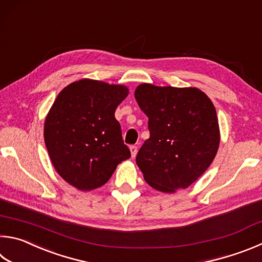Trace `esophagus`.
<instances>
[{
  "label": "esophagus",
  "mask_w": 262,
  "mask_h": 262,
  "mask_svg": "<svg viewBox=\"0 0 262 262\" xmlns=\"http://www.w3.org/2000/svg\"><path fill=\"white\" fill-rule=\"evenodd\" d=\"M130 154H132V157L133 158H134V157L136 156V154H137V146L136 145H130Z\"/></svg>",
  "instance_id": "obj_1"
}]
</instances>
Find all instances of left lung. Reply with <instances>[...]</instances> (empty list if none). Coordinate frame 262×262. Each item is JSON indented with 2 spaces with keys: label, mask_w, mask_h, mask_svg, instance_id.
Wrapping results in <instances>:
<instances>
[{
  "label": "left lung",
  "mask_w": 262,
  "mask_h": 262,
  "mask_svg": "<svg viewBox=\"0 0 262 262\" xmlns=\"http://www.w3.org/2000/svg\"><path fill=\"white\" fill-rule=\"evenodd\" d=\"M134 95L149 118L150 137L136 156L145 181L163 192L188 188L212 164L220 143L211 99L197 88L149 83Z\"/></svg>",
  "instance_id": "obj_1"
}]
</instances>
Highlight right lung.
Listing matches in <instances>:
<instances>
[{
  "label": "right lung",
  "mask_w": 262,
  "mask_h": 262,
  "mask_svg": "<svg viewBox=\"0 0 262 262\" xmlns=\"http://www.w3.org/2000/svg\"><path fill=\"white\" fill-rule=\"evenodd\" d=\"M127 95L125 85L83 79L65 87L52 104L45 122L47 150L58 174L77 189L102 187L130 157L115 117Z\"/></svg>",
  "instance_id": "right-lung-1"
}]
</instances>
